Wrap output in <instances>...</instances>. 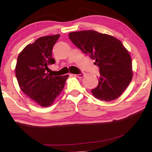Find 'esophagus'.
Wrapping results in <instances>:
<instances>
[{
  "mask_svg": "<svg viewBox=\"0 0 152 152\" xmlns=\"http://www.w3.org/2000/svg\"><path fill=\"white\" fill-rule=\"evenodd\" d=\"M85 74H84V73H81V74H74V76L76 77H78V78H82Z\"/></svg>",
  "mask_w": 152,
  "mask_h": 152,
  "instance_id": "34e87169",
  "label": "esophagus"
}]
</instances>
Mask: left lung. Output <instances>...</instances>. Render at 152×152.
Instances as JSON below:
<instances>
[{
  "mask_svg": "<svg viewBox=\"0 0 152 152\" xmlns=\"http://www.w3.org/2000/svg\"><path fill=\"white\" fill-rule=\"evenodd\" d=\"M68 36L99 66V84L91 91L93 96L104 101L119 97L133 77L132 58L122 42L113 36L94 30L72 32Z\"/></svg>",
  "mask_w": 152,
  "mask_h": 152,
  "instance_id": "obj_1",
  "label": "left lung"
}]
</instances>
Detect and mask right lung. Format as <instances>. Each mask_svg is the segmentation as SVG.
Listing matches in <instances>:
<instances>
[{
    "instance_id": "1",
    "label": "right lung",
    "mask_w": 152,
    "mask_h": 152,
    "mask_svg": "<svg viewBox=\"0 0 152 152\" xmlns=\"http://www.w3.org/2000/svg\"><path fill=\"white\" fill-rule=\"evenodd\" d=\"M60 35L38 38L28 44L17 58L15 74L24 93L43 107L51 106L65 86L68 75L53 76L48 66L56 61L52 58L53 45Z\"/></svg>"
}]
</instances>
